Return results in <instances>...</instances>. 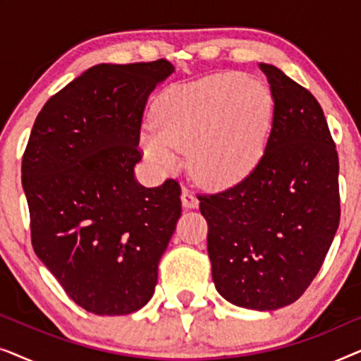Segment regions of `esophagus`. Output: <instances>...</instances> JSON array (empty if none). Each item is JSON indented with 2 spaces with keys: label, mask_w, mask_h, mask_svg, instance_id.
Listing matches in <instances>:
<instances>
[{
  "label": "esophagus",
  "mask_w": 361,
  "mask_h": 361,
  "mask_svg": "<svg viewBox=\"0 0 361 361\" xmlns=\"http://www.w3.org/2000/svg\"><path fill=\"white\" fill-rule=\"evenodd\" d=\"M180 199H182V205H184V209H197V207H199V199H197L190 190L187 189L182 190Z\"/></svg>",
  "instance_id": "obj_1"
}]
</instances>
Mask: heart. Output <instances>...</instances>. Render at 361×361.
Listing matches in <instances>:
<instances>
[{
	"label": "heart",
	"instance_id": "1",
	"mask_svg": "<svg viewBox=\"0 0 361 361\" xmlns=\"http://www.w3.org/2000/svg\"><path fill=\"white\" fill-rule=\"evenodd\" d=\"M274 100L259 82L215 75L174 87L154 106L156 130L141 133L145 156L159 171L179 166L176 152L190 151V167L207 187L245 179L264 154Z\"/></svg>",
	"mask_w": 361,
	"mask_h": 361
}]
</instances>
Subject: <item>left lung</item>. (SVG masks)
Wrapping results in <instances>:
<instances>
[{"label": "left lung", "mask_w": 361, "mask_h": 361, "mask_svg": "<svg viewBox=\"0 0 361 361\" xmlns=\"http://www.w3.org/2000/svg\"><path fill=\"white\" fill-rule=\"evenodd\" d=\"M259 68L274 100L264 154L236 185L200 197V214L219 294L276 310L304 294L337 233L338 156L312 93L278 67Z\"/></svg>", "instance_id": "obj_1"}]
</instances>
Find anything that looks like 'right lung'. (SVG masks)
I'll list each match as a JSON object with an SVG mask.
<instances>
[{"instance_id": "obj_1", "label": "right lung", "mask_w": 361, "mask_h": 361, "mask_svg": "<svg viewBox=\"0 0 361 361\" xmlns=\"http://www.w3.org/2000/svg\"><path fill=\"white\" fill-rule=\"evenodd\" d=\"M171 62L98 63L49 98L23 156L32 246L73 302L125 315L149 302L180 216V187L141 185L147 98Z\"/></svg>"}]
</instances>
